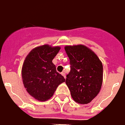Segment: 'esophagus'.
Segmentation results:
<instances>
[{"label":"esophagus","mask_w":125,"mask_h":125,"mask_svg":"<svg viewBox=\"0 0 125 125\" xmlns=\"http://www.w3.org/2000/svg\"><path fill=\"white\" fill-rule=\"evenodd\" d=\"M61 74L64 76V79L66 78V75H65V73H64V72H62Z\"/></svg>","instance_id":"obj_1"}]
</instances>
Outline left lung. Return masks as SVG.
<instances>
[{
    "mask_svg": "<svg viewBox=\"0 0 125 125\" xmlns=\"http://www.w3.org/2000/svg\"><path fill=\"white\" fill-rule=\"evenodd\" d=\"M64 50L71 64L66 84L72 98L79 104L89 103L99 94L102 86V62L91 50L84 45L66 46Z\"/></svg>",
    "mask_w": 125,
    "mask_h": 125,
    "instance_id": "obj_1",
    "label": "left lung"
}]
</instances>
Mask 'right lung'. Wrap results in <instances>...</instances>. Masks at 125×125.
Returning a JSON list of instances; mask_svg holds the SVG:
<instances>
[{"mask_svg":"<svg viewBox=\"0 0 125 125\" xmlns=\"http://www.w3.org/2000/svg\"><path fill=\"white\" fill-rule=\"evenodd\" d=\"M60 49L59 46L42 45L32 50L24 60L22 69L24 86L32 96L40 101L52 97L59 84L65 82L52 63Z\"/></svg>","mask_w":125,"mask_h":125,"instance_id":"obj_1","label":"right lung"}]
</instances>
